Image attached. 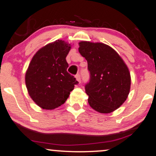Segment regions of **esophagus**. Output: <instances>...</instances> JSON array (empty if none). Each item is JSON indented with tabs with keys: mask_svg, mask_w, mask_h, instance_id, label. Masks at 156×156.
Here are the masks:
<instances>
[{
	"mask_svg": "<svg viewBox=\"0 0 156 156\" xmlns=\"http://www.w3.org/2000/svg\"><path fill=\"white\" fill-rule=\"evenodd\" d=\"M76 80L78 81V83H80V75H79V74L76 75Z\"/></svg>",
	"mask_w": 156,
	"mask_h": 156,
	"instance_id": "obj_1",
	"label": "esophagus"
}]
</instances>
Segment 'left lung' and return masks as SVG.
Masks as SVG:
<instances>
[{"label":"left lung","mask_w":156,"mask_h":156,"mask_svg":"<svg viewBox=\"0 0 156 156\" xmlns=\"http://www.w3.org/2000/svg\"><path fill=\"white\" fill-rule=\"evenodd\" d=\"M78 44L90 72V81L85 87L89 105L101 114L114 112L129 94L131 78L128 66L108 44L89 41Z\"/></svg>","instance_id":"left-lung-1"}]
</instances>
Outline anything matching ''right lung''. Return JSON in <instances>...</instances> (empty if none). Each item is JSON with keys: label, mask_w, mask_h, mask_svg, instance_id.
Instances as JSON below:
<instances>
[{"label": "right lung", "mask_w": 156, "mask_h": 156, "mask_svg": "<svg viewBox=\"0 0 156 156\" xmlns=\"http://www.w3.org/2000/svg\"><path fill=\"white\" fill-rule=\"evenodd\" d=\"M72 44L62 39L41 48L33 56L25 76L28 93L33 101L45 110L65 103L78 83L67 73L66 57Z\"/></svg>", "instance_id": "1"}]
</instances>
